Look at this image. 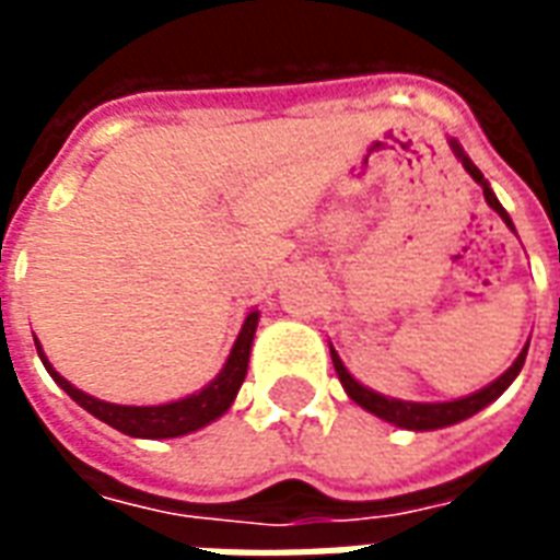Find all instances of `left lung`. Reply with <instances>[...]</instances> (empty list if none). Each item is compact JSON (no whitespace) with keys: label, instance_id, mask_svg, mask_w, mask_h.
I'll return each instance as SVG.
<instances>
[{"label":"left lung","instance_id":"8db88e82","mask_svg":"<svg viewBox=\"0 0 560 560\" xmlns=\"http://www.w3.org/2000/svg\"><path fill=\"white\" fill-rule=\"evenodd\" d=\"M453 152H456L458 159H462V164H465V171L474 176V183L482 185V195H486V200H489V207L501 215V219L506 221V228H513V221H510V215L504 212V207L498 203V197L492 195V188H489V183L482 179V173L477 171V164L462 152V147H458L456 140H453ZM525 353H528V345L522 348V353L516 357V363L506 369L504 375L498 377L494 384H489L486 389H480V393H474V396H465V399H456V401H441V405H422V401H396V399H384V396H377V393H372V389H365L363 384H357L351 375H348V369L341 365L339 353L332 351V365H336V375H339L341 387H345V393L351 396L360 408H365V411H372L375 417H381V420L387 422H396V425H401V429H413V432H429V429H444V425H453V422H462L468 420V417H474L477 411H482L489 401H494L501 393H504L513 381H516V375L522 372V365H525Z\"/></svg>","mask_w":560,"mask_h":560}]
</instances>
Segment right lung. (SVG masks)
Listing matches in <instances>:
<instances>
[{
  "label": "right lung",
  "mask_w": 560,
  "mask_h": 560,
  "mask_svg": "<svg viewBox=\"0 0 560 560\" xmlns=\"http://www.w3.org/2000/svg\"><path fill=\"white\" fill-rule=\"evenodd\" d=\"M255 329L257 312H252V315L245 317L243 332H240V339L233 345V351L228 357L224 369H221V375L209 387H203L195 396H188V399L171 401V405H152V408H131V405H110V401L92 399L83 389L71 387L59 372H54V365L47 363V357L42 351H38V357H42L44 369L50 372V377H54L59 387L66 389L71 399L78 401L80 408H86L92 417H98L107 425H114L116 432L131 434V438H179V434L195 432L200 425L219 420L221 413L231 408L233 399H236V389L243 387L245 381ZM35 348H42V345L35 341Z\"/></svg>",
  "instance_id": "1"
}]
</instances>
